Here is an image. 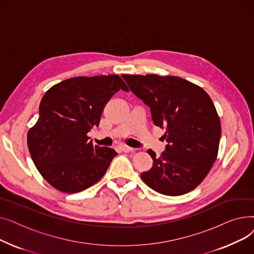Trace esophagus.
I'll list each match as a JSON object with an SVG mask.
<instances>
[{
	"instance_id": "1",
	"label": "esophagus",
	"mask_w": 254,
	"mask_h": 254,
	"mask_svg": "<svg viewBox=\"0 0 254 254\" xmlns=\"http://www.w3.org/2000/svg\"><path fill=\"white\" fill-rule=\"evenodd\" d=\"M119 148L122 149L124 152L132 151V147H129V146H127V145H126V144H120V145H119Z\"/></svg>"
}]
</instances>
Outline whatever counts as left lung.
<instances>
[{
	"label": "left lung",
	"instance_id": "8db88e82",
	"mask_svg": "<svg viewBox=\"0 0 254 254\" xmlns=\"http://www.w3.org/2000/svg\"><path fill=\"white\" fill-rule=\"evenodd\" d=\"M130 91L150 108L152 122L165 128V151L141 178L153 190L181 195L195 189L217 157L221 127L208 93L185 79L149 74L123 75Z\"/></svg>",
	"mask_w": 254,
	"mask_h": 254
}]
</instances>
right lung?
<instances>
[{"label":"right lung","mask_w":254,"mask_h":254,"mask_svg":"<svg viewBox=\"0 0 254 254\" xmlns=\"http://www.w3.org/2000/svg\"><path fill=\"white\" fill-rule=\"evenodd\" d=\"M119 89L128 91L118 75L75 77L43 96L28 146L40 174L55 189L79 192L104 176L117 152L95 146L86 134L99 126L106 103Z\"/></svg>","instance_id":"add662e5"}]
</instances>
